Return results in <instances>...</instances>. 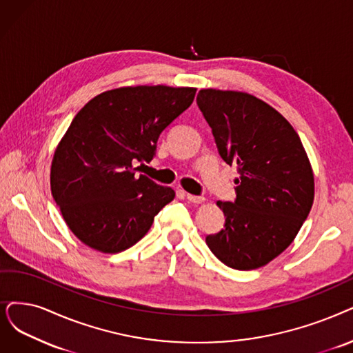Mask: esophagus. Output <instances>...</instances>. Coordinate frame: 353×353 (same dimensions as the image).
<instances>
[{"label": "esophagus", "mask_w": 353, "mask_h": 353, "mask_svg": "<svg viewBox=\"0 0 353 353\" xmlns=\"http://www.w3.org/2000/svg\"><path fill=\"white\" fill-rule=\"evenodd\" d=\"M187 200L194 203V204H201V203L205 201L203 195H192V194H188V192H187Z\"/></svg>", "instance_id": "obj_1"}]
</instances>
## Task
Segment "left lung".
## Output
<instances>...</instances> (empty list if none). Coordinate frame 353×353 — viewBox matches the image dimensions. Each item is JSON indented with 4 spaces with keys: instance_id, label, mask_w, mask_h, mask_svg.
<instances>
[{
    "instance_id": "1",
    "label": "left lung",
    "mask_w": 353,
    "mask_h": 353,
    "mask_svg": "<svg viewBox=\"0 0 353 353\" xmlns=\"http://www.w3.org/2000/svg\"><path fill=\"white\" fill-rule=\"evenodd\" d=\"M196 104L220 157L239 172L236 200L217 201L224 229L205 243L233 270H256L291 245L312 210V165L292 125L259 98L208 88Z\"/></svg>"
}]
</instances>
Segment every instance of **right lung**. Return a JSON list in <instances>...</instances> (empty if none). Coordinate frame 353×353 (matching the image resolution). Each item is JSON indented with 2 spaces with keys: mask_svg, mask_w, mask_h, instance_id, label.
Masks as SVG:
<instances>
[{
  "mask_svg": "<svg viewBox=\"0 0 353 353\" xmlns=\"http://www.w3.org/2000/svg\"><path fill=\"white\" fill-rule=\"evenodd\" d=\"M196 88L123 87L83 105L54 150L52 195L68 228L104 253L129 249L174 200L172 188L137 175L161 133L194 101Z\"/></svg>",
  "mask_w": 353,
  "mask_h": 353,
  "instance_id": "add662e5",
  "label": "right lung"
}]
</instances>
